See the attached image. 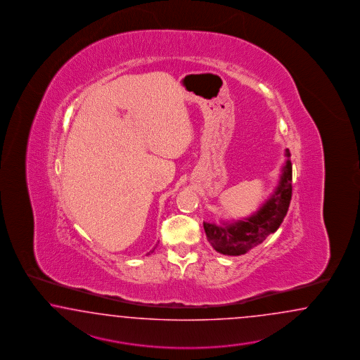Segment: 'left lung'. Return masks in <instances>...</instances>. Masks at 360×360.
<instances>
[{
	"label": "left lung",
	"instance_id": "left-lung-1",
	"mask_svg": "<svg viewBox=\"0 0 360 360\" xmlns=\"http://www.w3.org/2000/svg\"><path fill=\"white\" fill-rule=\"evenodd\" d=\"M285 165L283 166L279 185L274 194L252 216L232 223L216 225L203 223L207 240L216 252L224 255H243L267 236L278 231L285 217L292 198V164L290 149H285Z\"/></svg>",
	"mask_w": 360,
	"mask_h": 360
}]
</instances>
